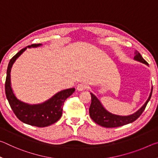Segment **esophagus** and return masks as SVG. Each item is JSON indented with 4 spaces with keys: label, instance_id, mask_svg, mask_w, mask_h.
Wrapping results in <instances>:
<instances>
[{
    "label": "esophagus",
    "instance_id": "obj_1",
    "mask_svg": "<svg viewBox=\"0 0 158 158\" xmlns=\"http://www.w3.org/2000/svg\"><path fill=\"white\" fill-rule=\"evenodd\" d=\"M87 89V85L84 84V83H81V84H79L77 85V89L81 91V90H84Z\"/></svg>",
    "mask_w": 158,
    "mask_h": 158
}]
</instances>
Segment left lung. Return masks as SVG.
I'll return each mask as SVG.
<instances>
[{
	"instance_id": "1",
	"label": "left lung",
	"mask_w": 158,
	"mask_h": 158,
	"mask_svg": "<svg viewBox=\"0 0 158 158\" xmlns=\"http://www.w3.org/2000/svg\"><path fill=\"white\" fill-rule=\"evenodd\" d=\"M134 58L136 60H138L139 62L148 65V63L143 59L139 53L136 52V56ZM152 92H153V88L151 89V94H150L148 99L147 100L142 107L139 110H138L136 113L127 116H118V115L111 114L110 112L107 111L103 107L100 100L93 93H90V95H91V104H90L89 108L90 116L93 121L96 123L101 125V126L107 128L120 127L128 123H131L136 121L141 116V114L143 113L147 104H148L150 99L151 98Z\"/></svg>"
}]
</instances>
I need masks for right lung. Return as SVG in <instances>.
Listing matches in <instances>:
<instances>
[{"label":"right lung","mask_w":158,"mask_h":158,"mask_svg":"<svg viewBox=\"0 0 158 158\" xmlns=\"http://www.w3.org/2000/svg\"><path fill=\"white\" fill-rule=\"evenodd\" d=\"M41 44H33L27 47H37ZM25 47L20 50L10 59L7 69L5 79V95L13 112L21 121L33 126L43 127L49 126L57 122L63 113L64 102L75 90L74 88L61 90L53 95L49 100L39 105H28L17 100L12 92L10 85V70L16 59L26 49Z\"/></svg>","instance_id":"1"}]
</instances>
